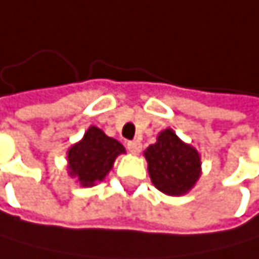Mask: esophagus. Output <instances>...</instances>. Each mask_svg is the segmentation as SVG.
<instances>
[{"mask_svg":"<svg viewBox=\"0 0 259 259\" xmlns=\"http://www.w3.org/2000/svg\"><path fill=\"white\" fill-rule=\"evenodd\" d=\"M127 149H128V152H132V154H138L141 151V143L138 140H134V141H128L127 143Z\"/></svg>","mask_w":259,"mask_h":259,"instance_id":"1","label":"esophagus"}]
</instances>
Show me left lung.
Listing matches in <instances>:
<instances>
[{
    "instance_id": "1",
    "label": "left lung",
    "mask_w": 259,
    "mask_h": 259,
    "mask_svg": "<svg viewBox=\"0 0 259 259\" xmlns=\"http://www.w3.org/2000/svg\"><path fill=\"white\" fill-rule=\"evenodd\" d=\"M144 157L152 183L164 194L188 193L200 176L197 151L180 141L171 128L158 135L157 143L146 149Z\"/></svg>"
}]
</instances>
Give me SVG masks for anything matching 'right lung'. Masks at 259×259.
<instances>
[{
  "mask_svg": "<svg viewBox=\"0 0 259 259\" xmlns=\"http://www.w3.org/2000/svg\"><path fill=\"white\" fill-rule=\"evenodd\" d=\"M122 152L124 146L119 141L107 137L101 128L93 125L87 131L82 141L68 151L69 176L77 177L83 186H93L96 182L104 180L115 158Z\"/></svg>",
  "mask_w": 259,
  "mask_h": 259,
  "instance_id": "right-lung-1",
  "label": "right lung"
}]
</instances>
